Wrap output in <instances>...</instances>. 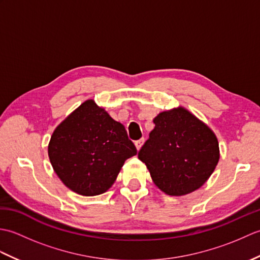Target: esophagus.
Wrapping results in <instances>:
<instances>
[{"instance_id": "1", "label": "esophagus", "mask_w": 260, "mask_h": 260, "mask_svg": "<svg viewBox=\"0 0 260 260\" xmlns=\"http://www.w3.org/2000/svg\"><path fill=\"white\" fill-rule=\"evenodd\" d=\"M143 143H144V139H141V140H139V141H136V142H135V146H136V148H137V151H140V150H141V147H142V145H143Z\"/></svg>"}]
</instances>
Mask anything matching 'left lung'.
<instances>
[{
	"label": "left lung",
	"instance_id": "obj_1",
	"mask_svg": "<svg viewBox=\"0 0 260 260\" xmlns=\"http://www.w3.org/2000/svg\"><path fill=\"white\" fill-rule=\"evenodd\" d=\"M153 123L155 127L139 152L153 182L169 196L198 190L219 161L214 133L183 107L159 113Z\"/></svg>",
	"mask_w": 260,
	"mask_h": 260
}]
</instances>
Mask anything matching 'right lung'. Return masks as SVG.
Here are the masks:
<instances>
[{
	"instance_id": "add662e5",
	"label": "right lung",
	"mask_w": 260,
	"mask_h": 260,
	"mask_svg": "<svg viewBox=\"0 0 260 260\" xmlns=\"http://www.w3.org/2000/svg\"><path fill=\"white\" fill-rule=\"evenodd\" d=\"M48 154L66 186L92 197L113 185L124 162L137 151L124 125L89 99L54 129Z\"/></svg>"
}]
</instances>
